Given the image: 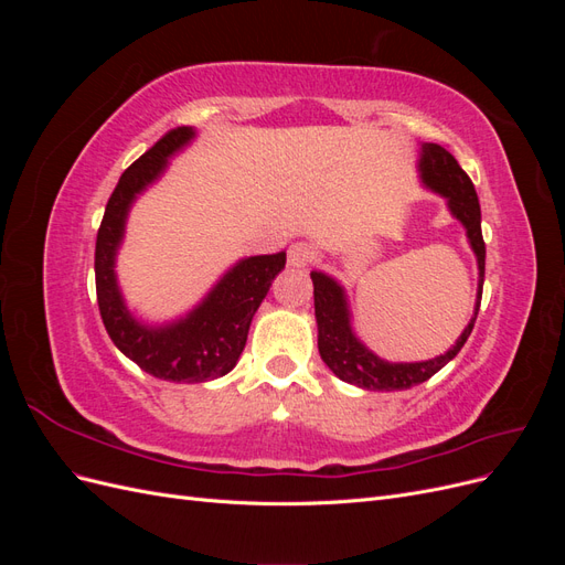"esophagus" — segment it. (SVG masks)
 <instances>
[{
	"instance_id": "1",
	"label": "esophagus",
	"mask_w": 565,
	"mask_h": 565,
	"mask_svg": "<svg viewBox=\"0 0 565 565\" xmlns=\"http://www.w3.org/2000/svg\"><path fill=\"white\" fill-rule=\"evenodd\" d=\"M316 256H318V252L309 243H295V245H289V249H287V264L303 268V266L313 264Z\"/></svg>"
}]
</instances>
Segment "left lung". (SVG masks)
I'll return each instance as SVG.
<instances>
[{
  "instance_id": "left-lung-1",
  "label": "left lung",
  "mask_w": 565,
  "mask_h": 565,
  "mask_svg": "<svg viewBox=\"0 0 565 565\" xmlns=\"http://www.w3.org/2000/svg\"><path fill=\"white\" fill-rule=\"evenodd\" d=\"M419 169H422L424 183L448 198L450 212L467 228L469 243L478 259V270H481L476 311L471 322L467 324V330L461 332L457 344L448 353H443L434 358V361H426V363H386L372 351H367L361 341L353 337L341 287L332 278L324 276V273H311L320 358L339 380L361 388H370V391H403L434 377V374L440 367H446L461 351V347L467 344L478 309H481L483 276H486V243L481 233V204H478L476 188L465 169H461L450 152L438 143L422 146Z\"/></svg>"
}]
</instances>
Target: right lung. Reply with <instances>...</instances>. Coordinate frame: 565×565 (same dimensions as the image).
Segmentation results:
<instances>
[{"mask_svg": "<svg viewBox=\"0 0 565 565\" xmlns=\"http://www.w3.org/2000/svg\"><path fill=\"white\" fill-rule=\"evenodd\" d=\"M191 139V127L169 129L125 169L106 204L94 256L98 311L113 344L152 377L183 384L210 382L235 367L245 349L249 322L268 295L273 278L285 268V252L249 256L221 278L191 316L167 328H146L129 316L113 270L129 204L136 193L162 174L167 158Z\"/></svg>", "mask_w": 565, "mask_h": 565, "instance_id": "add662e5", "label": "right lung"}]
</instances>
